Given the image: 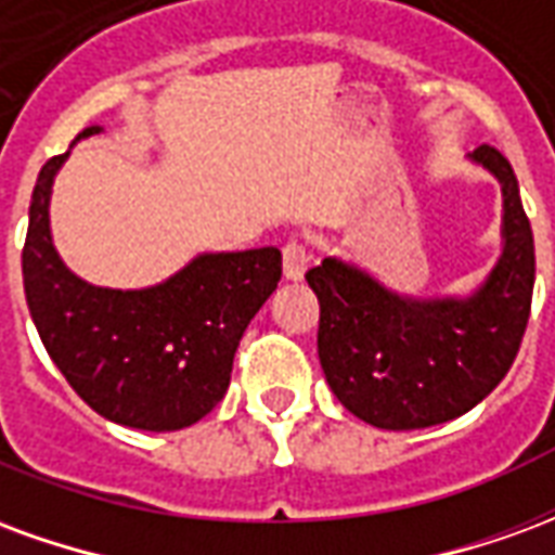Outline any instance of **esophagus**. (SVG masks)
I'll return each mask as SVG.
<instances>
[{
  "label": "esophagus",
  "mask_w": 555,
  "mask_h": 555,
  "mask_svg": "<svg viewBox=\"0 0 555 555\" xmlns=\"http://www.w3.org/2000/svg\"><path fill=\"white\" fill-rule=\"evenodd\" d=\"M309 261H312V255L300 241H288L282 246V270H285V279H291V282L302 279Z\"/></svg>",
  "instance_id": "1"
}]
</instances>
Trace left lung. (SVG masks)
Instances as JSON below:
<instances>
[{"instance_id":"obj_1","label":"left lung","mask_w":555,"mask_h":555,"mask_svg":"<svg viewBox=\"0 0 555 555\" xmlns=\"http://www.w3.org/2000/svg\"><path fill=\"white\" fill-rule=\"evenodd\" d=\"M469 159L502 183V255L469 297H401L341 258L306 273L321 302L326 384L374 428H430L464 416L500 386L524 341L535 288L532 225L512 163L493 145Z\"/></svg>"}]
</instances>
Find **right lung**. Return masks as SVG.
<instances>
[{
	"instance_id": "obj_1",
	"label": "right lung",
	"mask_w": 555,
	"mask_h": 555,
	"mask_svg": "<svg viewBox=\"0 0 555 555\" xmlns=\"http://www.w3.org/2000/svg\"><path fill=\"white\" fill-rule=\"evenodd\" d=\"M101 130L86 127L77 142ZM67 154L43 163L29 205L23 288L38 336L103 418L139 430L186 428L225 396L243 330L282 279V253H205L142 291L89 285L67 270L50 234V193Z\"/></svg>"
}]
</instances>
